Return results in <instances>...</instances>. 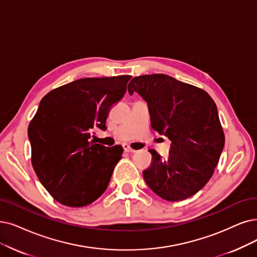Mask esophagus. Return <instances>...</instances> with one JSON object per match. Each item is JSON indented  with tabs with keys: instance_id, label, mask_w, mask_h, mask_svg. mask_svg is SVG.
Segmentation results:
<instances>
[{
	"instance_id": "obj_1",
	"label": "esophagus",
	"mask_w": 257,
	"mask_h": 257,
	"mask_svg": "<svg viewBox=\"0 0 257 257\" xmlns=\"http://www.w3.org/2000/svg\"><path fill=\"white\" fill-rule=\"evenodd\" d=\"M123 147V150H124V152H126V153H134L135 152V150H133L130 146H127V145H123L122 146Z\"/></svg>"
}]
</instances>
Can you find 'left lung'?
<instances>
[{"label":"left lung","mask_w":257,"mask_h":257,"mask_svg":"<svg viewBox=\"0 0 257 257\" xmlns=\"http://www.w3.org/2000/svg\"><path fill=\"white\" fill-rule=\"evenodd\" d=\"M134 91L147 101L152 127L172 141L166 160L150 150L143 178L168 201L191 197L212 177L224 146L216 104L207 91L163 74L133 78L128 93Z\"/></svg>","instance_id":"obj_1"}]
</instances>
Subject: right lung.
Listing matches in <instances>:
<instances>
[{
    "label": "right lung",
    "instance_id": "obj_1",
    "mask_svg": "<svg viewBox=\"0 0 257 257\" xmlns=\"http://www.w3.org/2000/svg\"><path fill=\"white\" fill-rule=\"evenodd\" d=\"M132 76L84 78L53 89L28 125L32 163L40 182L61 204L84 207L106 190L122 157L120 146L91 140L105 131L110 107L122 99Z\"/></svg>",
    "mask_w": 257,
    "mask_h": 257
}]
</instances>
